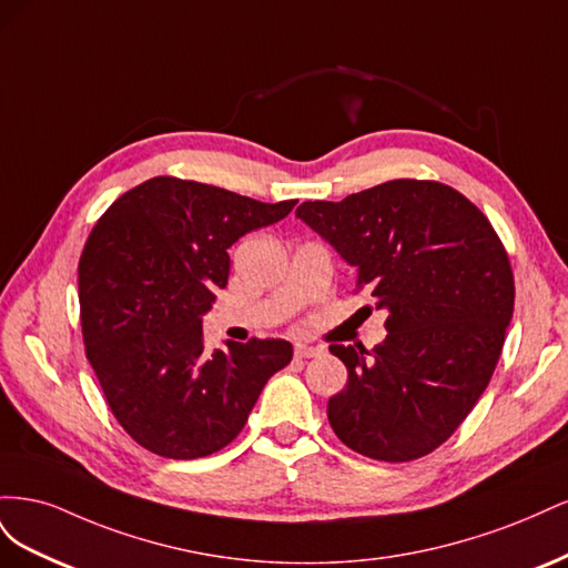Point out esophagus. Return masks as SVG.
Returning <instances> with one entry per match:
<instances>
[{
  "label": "esophagus",
  "mask_w": 568,
  "mask_h": 568,
  "mask_svg": "<svg viewBox=\"0 0 568 568\" xmlns=\"http://www.w3.org/2000/svg\"><path fill=\"white\" fill-rule=\"evenodd\" d=\"M320 353H322V348H317V346H296V348H294V355H296L298 359L315 357V355H320Z\"/></svg>",
  "instance_id": "obj_1"
}]
</instances>
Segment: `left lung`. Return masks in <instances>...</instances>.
<instances>
[{
  "label": "left lung",
  "mask_w": 568,
  "mask_h": 568,
  "mask_svg": "<svg viewBox=\"0 0 568 568\" xmlns=\"http://www.w3.org/2000/svg\"><path fill=\"white\" fill-rule=\"evenodd\" d=\"M296 215L357 270L355 291L388 313L376 348L329 346L348 369L326 405L334 434L379 462L434 453L467 419L505 346L514 274L500 236L436 180L305 201Z\"/></svg>",
  "instance_id": "1"
}]
</instances>
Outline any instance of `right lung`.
<instances>
[{
    "label": "right lung",
    "mask_w": 568,
    "mask_h": 568,
    "mask_svg": "<svg viewBox=\"0 0 568 568\" xmlns=\"http://www.w3.org/2000/svg\"><path fill=\"white\" fill-rule=\"evenodd\" d=\"M263 203L180 178H151L97 220L78 265L84 355L125 434L168 459L209 457L242 432L284 338L227 341L211 353L201 315L227 286V248L286 217Z\"/></svg>",
    "instance_id": "obj_1"
}]
</instances>
